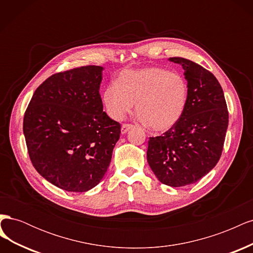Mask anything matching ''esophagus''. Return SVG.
<instances>
[{
    "label": "esophagus",
    "mask_w": 253,
    "mask_h": 253,
    "mask_svg": "<svg viewBox=\"0 0 253 253\" xmlns=\"http://www.w3.org/2000/svg\"><path fill=\"white\" fill-rule=\"evenodd\" d=\"M134 127V126H132V125H128V124H125V125H122L121 126V133L122 134H126L128 129H131V128H133Z\"/></svg>",
    "instance_id": "1"
}]
</instances>
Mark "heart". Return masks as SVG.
I'll return each mask as SVG.
<instances>
[{"mask_svg": "<svg viewBox=\"0 0 253 253\" xmlns=\"http://www.w3.org/2000/svg\"><path fill=\"white\" fill-rule=\"evenodd\" d=\"M190 97L187 79L163 67H143L119 74L116 84L103 90L102 103L109 116L120 121L136 103L137 119L156 132L179 122Z\"/></svg>", "mask_w": 253, "mask_h": 253, "instance_id": "heart-1", "label": "heart"}]
</instances>
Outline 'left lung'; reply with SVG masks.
I'll return each mask as SVG.
<instances>
[{
    "label": "left lung",
    "instance_id": "1",
    "mask_svg": "<svg viewBox=\"0 0 253 253\" xmlns=\"http://www.w3.org/2000/svg\"><path fill=\"white\" fill-rule=\"evenodd\" d=\"M169 61L183 68L189 102L177 125L163 136L150 137L147 159L160 182L183 187L203 178L218 163L229 115L223 88L212 73L185 58Z\"/></svg>",
    "mask_w": 253,
    "mask_h": 253
}]
</instances>
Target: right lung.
Returning <instances> with one entry per match:
<instances>
[{
  "label": "right lung",
  "mask_w": 253,
  "mask_h": 253,
  "mask_svg": "<svg viewBox=\"0 0 253 253\" xmlns=\"http://www.w3.org/2000/svg\"><path fill=\"white\" fill-rule=\"evenodd\" d=\"M102 66L50 76L36 89L23 120L37 172L68 192H86L108 171L120 125L103 112Z\"/></svg>",
  "instance_id": "right-lung-1"
}]
</instances>
